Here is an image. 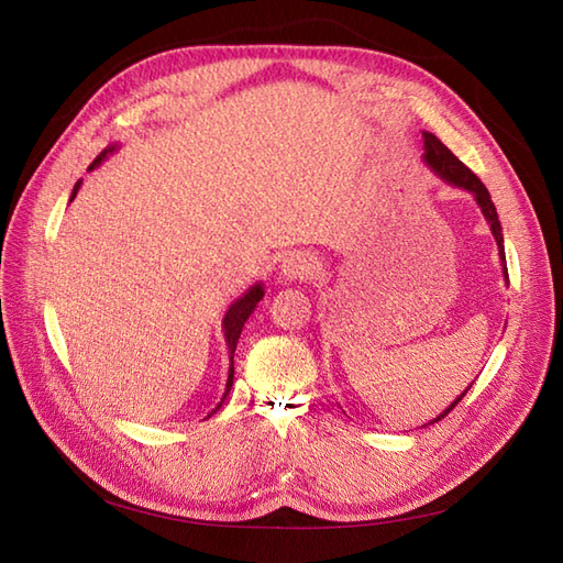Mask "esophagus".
<instances>
[{
    "mask_svg": "<svg viewBox=\"0 0 563 563\" xmlns=\"http://www.w3.org/2000/svg\"><path fill=\"white\" fill-rule=\"evenodd\" d=\"M282 277L284 279H310L314 272L319 269V261L314 258L312 253H305V251H294L288 253L286 258L282 261Z\"/></svg>",
    "mask_w": 563,
    "mask_h": 563,
    "instance_id": "esophagus-1",
    "label": "esophagus"
}]
</instances>
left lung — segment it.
<instances>
[{"mask_svg":"<svg viewBox=\"0 0 563 563\" xmlns=\"http://www.w3.org/2000/svg\"><path fill=\"white\" fill-rule=\"evenodd\" d=\"M422 150H424V155H422V162L428 164L432 172L444 180V183H449V185H453V187H463V190H467V192H472V197H474V201L479 203V209H482V213H484V218H486V223L490 225V232H493V236H496V244H498V255H500V263H503V275H505V282L509 284V277H507V267H505V242H503V228H500V220H498V211H496V203L490 201V195H488V190H486V185L476 178L470 168L460 162L453 152L441 143L434 133H430V131H422ZM472 387V385H470ZM470 387H465V391L463 395H460L444 413H439L432 422H437V420H441L444 416H449L453 408L457 406V401L463 399L465 395H467V389ZM430 422V424H432Z\"/></svg>","mask_w":563,"mask_h":563,"instance_id":"left-lung-1","label":"left lung"}]
</instances>
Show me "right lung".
<instances>
[{
  "label": "right lung",
  "mask_w": 563,
  "mask_h": 563,
  "mask_svg": "<svg viewBox=\"0 0 563 563\" xmlns=\"http://www.w3.org/2000/svg\"><path fill=\"white\" fill-rule=\"evenodd\" d=\"M114 150H119V145H110V147H106L103 152H100V155L93 159V164L89 166V172H93V168H96L100 162H106V159H108V155H112ZM79 187H81V180H77V183H75V190H73V195H70V201L77 197ZM263 296H265V288H263V284H261V282H258V284H253L242 298H236V300L230 305L228 312H225V317H223V335H225L228 354H230V371H228L225 395H223V399H220V404L213 408V411H211L207 418H211V416L218 411V408L223 406V401H225V399H228V395H230L232 383H234V350H236V343H240V335H242V329H244L246 319L253 314L255 305H258V302L263 300Z\"/></svg>",
  "instance_id": "right-lung-1"
}]
</instances>
